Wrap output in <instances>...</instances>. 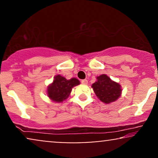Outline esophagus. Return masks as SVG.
I'll list each match as a JSON object with an SVG mask.
<instances>
[{"instance_id":"1","label":"esophagus","mask_w":158,"mask_h":158,"mask_svg":"<svg viewBox=\"0 0 158 158\" xmlns=\"http://www.w3.org/2000/svg\"><path fill=\"white\" fill-rule=\"evenodd\" d=\"M81 83H82L83 84H88V81H87L86 79H83L81 81Z\"/></svg>"}]
</instances>
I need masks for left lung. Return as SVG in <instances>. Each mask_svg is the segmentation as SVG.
Listing matches in <instances>:
<instances>
[{"mask_svg":"<svg viewBox=\"0 0 158 158\" xmlns=\"http://www.w3.org/2000/svg\"><path fill=\"white\" fill-rule=\"evenodd\" d=\"M97 79L91 87L100 101L109 104L118 100L122 94V88L118 83L113 81L105 74L97 77Z\"/></svg>","mask_w":158,"mask_h":158,"instance_id":"left-lung-1","label":"left lung"}]
</instances>
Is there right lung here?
I'll return each instance as SVG.
<instances>
[{
  "instance_id": "1",
  "label": "right lung",
  "mask_w": 158,
  "mask_h": 158,
  "mask_svg": "<svg viewBox=\"0 0 158 158\" xmlns=\"http://www.w3.org/2000/svg\"><path fill=\"white\" fill-rule=\"evenodd\" d=\"M79 84L80 81L75 77L67 80L58 75L54 77L53 82L48 86L47 94L53 102H62L69 97L73 87Z\"/></svg>"
}]
</instances>
